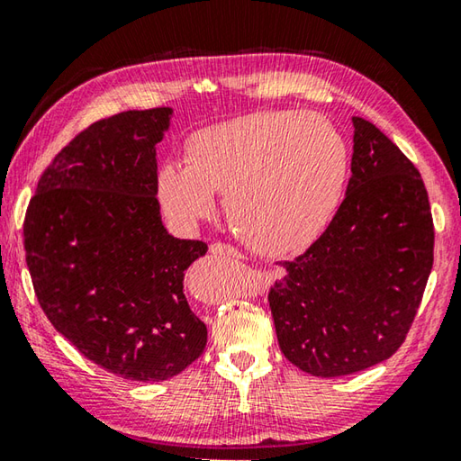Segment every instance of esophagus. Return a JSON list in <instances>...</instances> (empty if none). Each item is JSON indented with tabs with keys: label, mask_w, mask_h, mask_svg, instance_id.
<instances>
[{
	"label": "esophagus",
	"mask_w": 461,
	"mask_h": 461,
	"mask_svg": "<svg viewBox=\"0 0 461 461\" xmlns=\"http://www.w3.org/2000/svg\"><path fill=\"white\" fill-rule=\"evenodd\" d=\"M209 252L213 256H225V258H241V254L238 252L236 248L230 246V244H221V241H217V244H212L209 248Z\"/></svg>",
	"instance_id": "obj_1"
}]
</instances>
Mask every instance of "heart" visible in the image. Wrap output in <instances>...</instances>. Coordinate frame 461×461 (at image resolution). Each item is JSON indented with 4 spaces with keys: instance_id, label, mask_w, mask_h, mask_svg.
Wrapping results in <instances>:
<instances>
[{
    "instance_id": "1",
    "label": "heart",
    "mask_w": 461,
    "mask_h": 461,
    "mask_svg": "<svg viewBox=\"0 0 461 461\" xmlns=\"http://www.w3.org/2000/svg\"><path fill=\"white\" fill-rule=\"evenodd\" d=\"M185 165L165 161L155 191L165 215L194 225L225 213L236 236L264 256L304 249L329 228L345 195L350 149L322 114L262 111L191 132Z\"/></svg>"
}]
</instances>
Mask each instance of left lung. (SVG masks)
<instances>
[{
  "label": "left lung",
  "mask_w": 461,
  "mask_h": 461,
  "mask_svg": "<svg viewBox=\"0 0 461 461\" xmlns=\"http://www.w3.org/2000/svg\"><path fill=\"white\" fill-rule=\"evenodd\" d=\"M347 195L267 294L284 357L314 376L350 375L403 345L433 266L429 197L415 165L353 116Z\"/></svg>",
  "instance_id": "8db88e82"
}]
</instances>
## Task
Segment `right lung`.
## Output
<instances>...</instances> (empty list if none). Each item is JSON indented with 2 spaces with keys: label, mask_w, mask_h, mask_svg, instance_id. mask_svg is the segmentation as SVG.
Returning <instances> with one entry per match:
<instances>
[{
  "label": "right lung",
  "mask_w": 461,
  "mask_h": 461,
  "mask_svg": "<svg viewBox=\"0 0 461 461\" xmlns=\"http://www.w3.org/2000/svg\"><path fill=\"white\" fill-rule=\"evenodd\" d=\"M167 106L92 122L54 157L23 220L41 311L88 361L131 381H167L197 361L205 324L183 294L207 244L165 230L155 179Z\"/></svg>",
  "instance_id": "1"
}]
</instances>
